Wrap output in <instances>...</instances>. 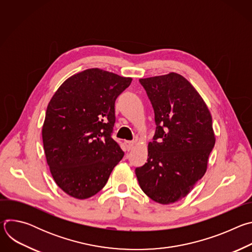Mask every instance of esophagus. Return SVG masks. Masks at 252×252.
Returning a JSON list of instances; mask_svg holds the SVG:
<instances>
[{"instance_id":"esophagus-1","label":"esophagus","mask_w":252,"mask_h":252,"mask_svg":"<svg viewBox=\"0 0 252 252\" xmlns=\"http://www.w3.org/2000/svg\"><path fill=\"white\" fill-rule=\"evenodd\" d=\"M134 145H135V141L134 140H126V146L127 151H131L133 149Z\"/></svg>"}]
</instances>
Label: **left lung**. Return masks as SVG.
Here are the masks:
<instances>
[{
  "label": "left lung",
  "mask_w": 252,
  "mask_h": 252,
  "mask_svg": "<svg viewBox=\"0 0 252 252\" xmlns=\"http://www.w3.org/2000/svg\"><path fill=\"white\" fill-rule=\"evenodd\" d=\"M157 125L148 162L135 168L140 189L169 204L187 196L204 175L214 147L212 118L204 100L183 76L169 73L140 79Z\"/></svg>",
  "instance_id": "left-lung-1"
}]
</instances>
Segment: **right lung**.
I'll use <instances>...</instances> for the list:
<instances>
[{
    "mask_svg": "<svg viewBox=\"0 0 252 252\" xmlns=\"http://www.w3.org/2000/svg\"><path fill=\"white\" fill-rule=\"evenodd\" d=\"M132 79L89 68L65 80L51 98L42 129L48 165L66 194L86 199L105 186L124 157L112 132L117 97Z\"/></svg>",
    "mask_w": 252,
    "mask_h": 252,
    "instance_id": "right-lung-1",
    "label": "right lung"
}]
</instances>
